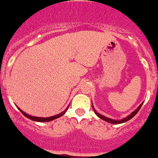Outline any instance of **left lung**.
Returning <instances> with one entry per match:
<instances>
[{"instance_id":"left-lung-1","label":"left lung","mask_w":158,"mask_h":158,"mask_svg":"<svg viewBox=\"0 0 158 158\" xmlns=\"http://www.w3.org/2000/svg\"><path fill=\"white\" fill-rule=\"evenodd\" d=\"M143 102H142L140 105H139L138 107H137L136 110H135L134 111H133L131 114H129L128 116H127L126 118H124L121 119V120H115V119H112V118H107V117L104 116V115L101 114H99V113L97 112V110H95L94 107H93V105H92V109H93V110H94L95 114L97 115V116L99 117L100 118H101L102 120H104V121L106 122H108V123H112V124H120V123H126V122L129 121L130 119H131L133 118V117L135 116V115L137 113L139 112V110H140V108H141L142 105H143Z\"/></svg>"}]
</instances>
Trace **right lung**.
<instances>
[{
    "label": "right lung",
    "mask_w": 158,
    "mask_h": 158,
    "mask_svg": "<svg viewBox=\"0 0 158 158\" xmlns=\"http://www.w3.org/2000/svg\"><path fill=\"white\" fill-rule=\"evenodd\" d=\"M68 108H69V106H67L66 108V110H64V111H62L61 113H60V114H56L54 115V116H51V117H48V118H40V117H35V116H31V115H29L27 114H26L24 111H23V110H21V109H19V107H18V109H19V110H20V112L23 114L24 115L25 117H27V118L31 119V120H32V121H35V122H40V123H44V122H50V121H52V120H54V119L56 118H60V117H61L62 115L65 114V113L67 111Z\"/></svg>",
    "instance_id": "obj_1"
}]
</instances>
